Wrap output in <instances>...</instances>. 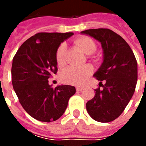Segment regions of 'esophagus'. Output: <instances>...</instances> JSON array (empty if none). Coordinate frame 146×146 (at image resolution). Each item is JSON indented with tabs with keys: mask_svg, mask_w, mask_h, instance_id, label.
Instances as JSON below:
<instances>
[{
	"mask_svg": "<svg viewBox=\"0 0 146 146\" xmlns=\"http://www.w3.org/2000/svg\"><path fill=\"white\" fill-rule=\"evenodd\" d=\"M76 89L77 92H81L83 89H84V88H83V87H79V86H78V87H76Z\"/></svg>",
	"mask_w": 146,
	"mask_h": 146,
	"instance_id": "1",
	"label": "esophagus"
}]
</instances>
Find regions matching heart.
Wrapping results in <instances>:
<instances>
[{
	"label": "heart",
	"instance_id": "b5f03b06",
	"mask_svg": "<svg viewBox=\"0 0 146 146\" xmlns=\"http://www.w3.org/2000/svg\"><path fill=\"white\" fill-rule=\"evenodd\" d=\"M75 44L80 50L84 54H92L96 50V45L92 39L88 36H81L75 40ZM66 46L65 44L59 45L56 51V62L59 66L65 64V51ZM92 73V67L89 66H83L80 67L69 66L61 74V79L66 84L73 85H81L85 82Z\"/></svg>",
	"mask_w": 146,
	"mask_h": 146
}]
</instances>
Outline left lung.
Wrapping results in <instances>:
<instances>
[{
  "label": "left lung",
  "instance_id": "left-lung-1",
  "mask_svg": "<svg viewBox=\"0 0 146 146\" xmlns=\"http://www.w3.org/2000/svg\"><path fill=\"white\" fill-rule=\"evenodd\" d=\"M80 33L100 42L103 53L101 66L94 73L102 88L95 89V97L87 102L86 109L96 121L111 122L123 113L135 93L137 61L128 44L113 30L91 29Z\"/></svg>",
  "mask_w": 146,
  "mask_h": 146
}]
</instances>
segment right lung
Instances as JSON below:
<instances>
[{
    "label": "right lung",
    "instance_id": "1",
    "mask_svg": "<svg viewBox=\"0 0 146 146\" xmlns=\"http://www.w3.org/2000/svg\"><path fill=\"white\" fill-rule=\"evenodd\" d=\"M73 33H38L27 40L12 60L11 81L23 109L34 119L52 122L63 115L75 87L48 84L57 72L56 51Z\"/></svg>",
    "mask_w": 146,
    "mask_h": 146
}]
</instances>
